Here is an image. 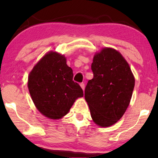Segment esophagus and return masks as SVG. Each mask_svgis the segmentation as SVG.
<instances>
[{"instance_id": "34e87169", "label": "esophagus", "mask_w": 158, "mask_h": 158, "mask_svg": "<svg viewBox=\"0 0 158 158\" xmlns=\"http://www.w3.org/2000/svg\"><path fill=\"white\" fill-rule=\"evenodd\" d=\"M80 85H81V87L82 88V89H83V90H85V84H84L83 83H81V84H80Z\"/></svg>"}]
</instances>
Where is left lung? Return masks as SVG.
<instances>
[{
    "label": "left lung",
    "mask_w": 158,
    "mask_h": 158,
    "mask_svg": "<svg viewBox=\"0 0 158 158\" xmlns=\"http://www.w3.org/2000/svg\"><path fill=\"white\" fill-rule=\"evenodd\" d=\"M93 79L85 89V99L92 119L101 127L118 122L129 105L135 80L128 62L120 52L103 48L94 55Z\"/></svg>",
    "instance_id": "8db88e82"
}]
</instances>
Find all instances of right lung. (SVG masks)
I'll return each instance as SVG.
<instances>
[{"label":"right lung","mask_w":158,"mask_h":158,"mask_svg":"<svg viewBox=\"0 0 158 158\" xmlns=\"http://www.w3.org/2000/svg\"><path fill=\"white\" fill-rule=\"evenodd\" d=\"M71 68L64 55L49 52L30 72L28 88L39 111L51 119H59L70 111L77 98L83 96L78 83L73 81Z\"/></svg>","instance_id":"1"}]
</instances>
